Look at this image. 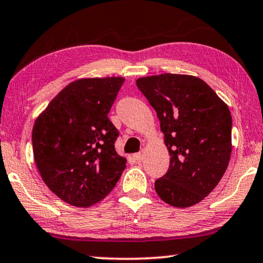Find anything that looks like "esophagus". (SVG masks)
Instances as JSON below:
<instances>
[{
	"mask_svg": "<svg viewBox=\"0 0 263 263\" xmlns=\"http://www.w3.org/2000/svg\"><path fill=\"white\" fill-rule=\"evenodd\" d=\"M135 158L137 159V160H143L144 159V151H140V152H138V154H136L135 155Z\"/></svg>",
	"mask_w": 263,
	"mask_h": 263,
	"instance_id": "1",
	"label": "esophagus"
}]
</instances>
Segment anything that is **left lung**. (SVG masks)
<instances>
[{"label": "left lung", "instance_id": "obj_1", "mask_svg": "<svg viewBox=\"0 0 263 263\" xmlns=\"http://www.w3.org/2000/svg\"><path fill=\"white\" fill-rule=\"evenodd\" d=\"M137 87L155 108L170 154L169 170L155 182L172 206L201 202L224 175L232 155V115L204 81L193 76L139 78Z\"/></svg>", "mask_w": 263, "mask_h": 263}]
</instances>
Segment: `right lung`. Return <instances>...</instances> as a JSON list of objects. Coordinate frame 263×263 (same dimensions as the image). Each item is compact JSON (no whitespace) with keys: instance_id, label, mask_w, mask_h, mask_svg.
I'll return each instance as SVG.
<instances>
[{"instance_id":"obj_1","label":"right lung","mask_w":263,"mask_h":263,"mask_svg":"<svg viewBox=\"0 0 263 263\" xmlns=\"http://www.w3.org/2000/svg\"><path fill=\"white\" fill-rule=\"evenodd\" d=\"M124 78L70 82L35 120L34 159L46 185L74 206H91L111 193L126 167L117 154L119 131L108 119Z\"/></svg>"}]
</instances>
